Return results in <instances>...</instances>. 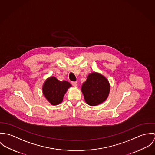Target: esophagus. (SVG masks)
<instances>
[{
    "instance_id": "esophagus-1",
    "label": "esophagus",
    "mask_w": 155,
    "mask_h": 155,
    "mask_svg": "<svg viewBox=\"0 0 155 155\" xmlns=\"http://www.w3.org/2000/svg\"><path fill=\"white\" fill-rule=\"evenodd\" d=\"M71 84H72V85H73V87H76L78 86V82H71Z\"/></svg>"
}]
</instances>
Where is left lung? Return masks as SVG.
Here are the masks:
<instances>
[{"label":"left lung","mask_w":155,"mask_h":155,"mask_svg":"<svg viewBox=\"0 0 155 155\" xmlns=\"http://www.w3.org/2000/svg\"><path fill=\"white\" fill-rule=\"evenodd\" d=\"M81 91L87 104L95 106L106 100L110 93V85L104 76L97 72H92L83 83Z\"/></svg>","instance_id":"obj_1"}]
</instances>
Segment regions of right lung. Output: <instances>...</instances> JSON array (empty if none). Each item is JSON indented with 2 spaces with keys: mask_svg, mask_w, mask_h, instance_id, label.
I'll return each instance as SVG.
<instances>
[{
  "mask_svg": "<svg viewBox=\"0 0 155 155\" xmlns=\"http://www.w3.org/2000/svg\"><path fill=\"white\" fill-rule=\"evenodd\" d=\"M71 85L67 82L60 81L55 77L51 76L47 78L42 86V92L45 98L53 106L60 104L67 91Z\"/></svg>",
  "mask_w": 155,
  "mask_h": 155,
  "instance_id": "right-lung-1",
  "label": "right lung"
}]
</instances>
